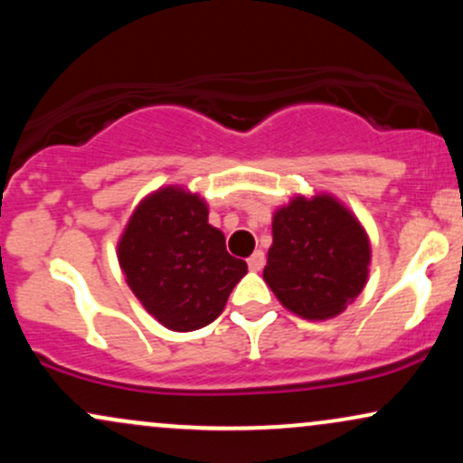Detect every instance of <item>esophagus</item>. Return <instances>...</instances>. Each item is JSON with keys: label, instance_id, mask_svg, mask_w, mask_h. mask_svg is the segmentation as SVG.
I'll return each instance as SVG.
<instances>
[{"label": "esophagus", "instance_id": "esophagus-1", "mask_svg": "<svg viewBox=\"0 0 463 463\" xmlns=\"http://www.w3.org/2000/svg\"><path fill=\"white\" fill-rule=\"evenodd\" d=\"M263 265H265V254L261 252V250H257V252L248 259V268L252 269V272H261Z\"/></svg>", "mask_w": 463, "mask_h": 463}]
</instances>
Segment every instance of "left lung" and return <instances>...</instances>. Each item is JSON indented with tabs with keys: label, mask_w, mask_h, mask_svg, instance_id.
<instances>
[{
	"label": "left lung",
	"mask_w": 463,
	"mask_h": 463,
	"mask_svg": "<svg viewBox=\"0 0 463 463\" xmlns=\"http://www.w3.org/2000/svg\"><path fill=\"white\" fill-rule=\"evenodd\" d=\"M370 261L368 232L333 194H298L274 211L263 280L302 320L324 322L346 311L368 283Z\"/></svg>",
	"instance_id": "1"
}]
</instances>
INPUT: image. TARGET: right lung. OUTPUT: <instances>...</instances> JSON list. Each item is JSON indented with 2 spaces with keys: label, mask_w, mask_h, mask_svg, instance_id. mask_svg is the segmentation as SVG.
I'll return each instance as SVG.
<instances>
[{
  "label": "right lung",
  "mask_w": 463,
  "mask_h": 463,
  "mask_svg": "<svg viewBox=\"0 0 463 463\" xmlns=\"http://www.w3.org/2000/svg\"><path fill=\"white\" fill-rule=\"evenodd\" d=\"M126 283L156 322L198 331L224 311L248 265L228 254L226 237L209 224V204L183 184H165L132 211L117 241Z\"/></svg>",
  "instance_id": "obj_1"
}]
</instances>
